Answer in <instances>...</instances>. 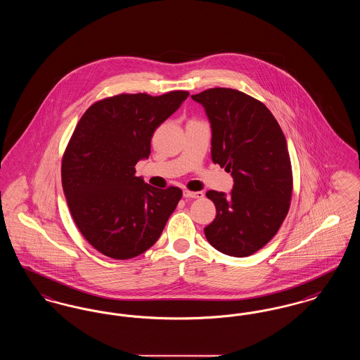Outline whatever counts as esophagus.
I'll return each mask as SVG.
<instances>
[{
	"label": "esophagus",
	"instance_id": "1",
	"mask_svg": "<svg viewBox=\"0 0 360 360\" xmlns=\"http://www.w3.org/2000/svg\"><path fill=\"white\" fill-rule=\"evenodd\" d=\"M184 197H185V198H202V197H204V193H202V191L184 190Z\"/></svg>",
	"mask_w": 360,
	"mask_h": 360
}]
</instances>
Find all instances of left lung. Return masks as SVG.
I'll use <instances>...</instances> for the list:
<instances>
[{"mask_svg": "<svg viewBox=\"0 0 360 360\" xmlns=\"http://www.w3.org/2000/svg\"><path fill=\"white\" fill-rule=\"evenodd\" d=\"M191 98L210 121L212 160L233 176L229 195L206 191L216 206L206 240L225 255L250 257L274 238L290 207L286 139L269 108L243 91L213 87Z\"/></svg>", "mask_w": 360, "mask_h": 360, "instance_id": "obj_1", "label": "left lung"}]
</instances>
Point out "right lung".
<instances>
[{"instance_id": "add662e5", "label": "right lung", "mask_w": 360, "mask_h": 360, "mask_svg": "<svg viewBox=\"0 0 360 360\" xmlns=\"http://www.w3.org/2000/svg\"><path fill=\"white\" fill-rule=\"evenodd\" d=\"M122 93L87 108L62 158V186L70 213L90 245L105 257L132 259L159 239L182 198L175 186L153 188L136 176L151 154L156 128L188 98Z\"/></svg>"}]
</instances>
